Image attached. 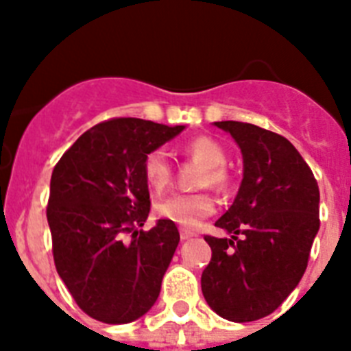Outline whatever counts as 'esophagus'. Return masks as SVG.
Instances as JSON below:
<instances>
[{"mask_svg": "<svg viewBox=\"0 0 351 351\" xmlns=\"http://www.w3.org/2000/svg\"><path fill=\"white\" fill-rule=\"evenodd\" d=\"M193 237H197V233H193V231H189V230H180L182 240H189V239H193Z\"/></svg>", "mask_w": 351, "mask_h": 351, "instance_id": "esophagus-1", "label": "esophagus"}]
</instances>
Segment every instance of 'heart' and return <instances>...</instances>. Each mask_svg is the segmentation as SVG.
Masks as SVG:
<instances>
[{
    "instance_id": "b5f03b06",
    "label": "heart",
    "mask_w": 351,
    "mask_h": 351,
    "mask_svg": "<svg viewBox=\"0 0 351 351\" xmlns=\"http://www.w3.org/2000/svg\"><path fill=\"white\" fill-rule=\"evenodd\" d=\"M184 153L206 165V171L200 175V186H211L215 189H226L230 176L224 165L228 154L224 147L211 136H197L184 145ZM143 176L149 187L154 191H164L173 178V167L167 154L162 149H154L143 160ZM156 213L162 219L169 220L180 228H197L206 217L215 213V200L209 193H180L164 198L156 206Z\"/></svg>"
}]
</instances>
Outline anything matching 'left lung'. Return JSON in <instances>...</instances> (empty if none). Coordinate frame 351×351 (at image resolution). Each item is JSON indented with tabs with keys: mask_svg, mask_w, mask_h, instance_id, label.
Returning a JSON list of instances; mask_svg holds the SVG:
<instances>
[{
	"mask_svg": "<svg viewBox=\"0 0 351 351\" xmlns=\"http://www.w3.org/2000/svg\"><path fill=\"white\" fill-rule=\"evenodd\" d=\"M242 151L244 176L231 208L206 234L213 255L202 293L222 319L250 322L269 315L302 278L319 231V186L289 140L244 121H215Z\"/></svg>",
	"mask_w": 351,
	"mask_h": 351,
	"instance_id": "1",
	"label": "left lung"
}]
</instances>
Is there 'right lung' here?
I'll return each instance as SVG.
<instances>
[{
    "label": "right lung",
    "mask_w": 351,
    "mask_h": 351,
    "mask_svg": "<svg viewBox=\"0 0 351 351\" xmlns=\"http://www.w3.org/2000/svg\"><path fill=\"white\" fill-rule=\"evenodd\" d=\"M182 131L112 118L85 131L52 171L47 220L56 271L96 321H136L158 299L180 233L165 219L140 230L151 209L143 160Z\"/></svg>",
    "instance_id": "add662e5"
}]
</instances>
